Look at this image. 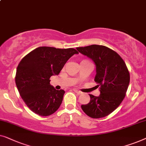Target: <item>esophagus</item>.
<instances>
[{
    "label": "esophagus",
    "mask_w": 146,
    "mask_h": 146,
    "mask_svg": "<svg viewBox=\"0 0 146 146\" xmlns=\"http://www.w3.org/2000/svg\"><path fill=\"white\" fill-rule=\"evenodd\" d=\"M73 91H75V93H77V94H81L82 93H82L81 91H78V90H77V89H73Z\"/></svg>",
    "instance_id": "esophagus-1"
}]
</instances>
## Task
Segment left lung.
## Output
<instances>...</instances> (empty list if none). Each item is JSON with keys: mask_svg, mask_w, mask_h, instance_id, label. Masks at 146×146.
I'll list each match as a JSON object with an SVG mask.
<instances>
[{"mask_svg": "<svg viewBox=\"0 0 146 146\" xmlns=\"http://www.w3.org/2000/svg\"><path fill=\"white\" fill-rule=\"evenodd\" d=\"M77 50L95 63L94 81L100 92L98 96L89 94L90 102L81 105V108L91 118H103L116 110L124 100L130 83L128 69L122 57L106 46L91 45Z\"/></svg>", "mask_w": 146, "mask_h": 146, "instance_id": "8db88e82", "label": "left lung"}]
</instances>
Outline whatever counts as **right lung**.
<instances>
[{"instance_id":"1","label":"right lung","mask_w":146,"mask_h":146,"mask_svg":"<svg viewBox=\"0 0 146 146\" xmlns=\"http://www.w3.org/2000/svg\"><path fill=\"white\" fill-rule=\"evenodd\" d=\"M79 52L73 48L39 47L24 57L16 69L15 82L22 100L34 113L42 116L58 109L65 91L50 85V77L60 73L67 60Z\"/></svg>"}]
</instances>
